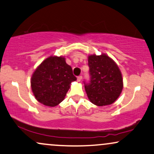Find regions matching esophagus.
I'll list each match as a JSON object with an SVG mask.
<instances>
[{"instance_id":"esophagus-1","label":"esophagus","mask_w":154,"mask_h":154,"mask_svg":"<svg viewBox=\"0 0 154 154\" xmlns=\"http://www.w3.org/2000/svg\"><path fill=\"white\" fill-rule=\"evenodd\" d=\"M82 76H78V77H77V81H78V82H80L81 80H82Z\"/></svg>"}]
</instances>
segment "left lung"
Masks as SVG:
<instances>
[{
	"mask_svg": "<svg viewBox=\"0 0 154 154\" xmlns=\"http://www.w3.org/2000/svg\"><path fill=\"white\" fill-rule=\"evenodd\" d=\"M90 80L84 81L90 100L97 106L113 103L123 90V79L117 64L105 54L88 57Z\"/></svg>",
	"mask_w": 154,
	"mask_h": 154,
	"instance_id": "1",
	"label": "left lung"
}]
</instances>
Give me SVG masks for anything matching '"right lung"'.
<instances>
[{
  "label": "right lung",
  "mask_w": 154,
  "mask_h": 154,
  "mask_svg": "<svg viewBox=\"0 0 154 154\" xmlns=\"http://www.w3.org/2000/svg\"><path fill=\"white\" fill-rule=\"evenodd\" d=\"M76 79L72 67L64 57H49L33 74L31 86L37 100L53 107L64 100L70 83Z\"/></svg>",
  "instance_id": "add662e5"
}]
</instances>
